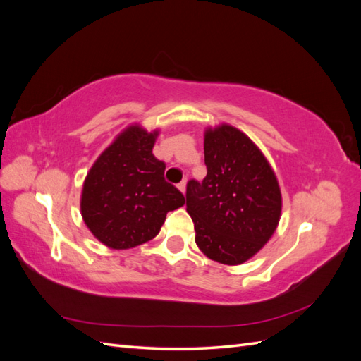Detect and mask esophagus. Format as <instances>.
<instances>
[{
  "label": "esophagus",
  "instance_id": "esophagus-1",
  "mask_svg": "<svg viewBox=\"0 0 361 361\" xmlns=\"http://www.w3.org/2000/svg\"><path fill=\"white\" fill-rule=\"evenodd\" d=\"M178 188L180 190V192H182V194H185V191H187V182L182 180V182L178 185Z\"/></svg>",
  "mask_w": 361,
  "mask_h": 361
}]
</instances>
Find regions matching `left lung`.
Returning <instances> with one entry per match:
<instances>
[{"instance_id": "left-lung-1", "label": "left lung", "mask_w": 361, "mask_h": 361, "mask_svg": "<svg viewBox=\"0 0 361 361\" xmlns=\"http://www.w3.org/2000/svg\"><path fill=\"white\" fill-rule=\"evenodd\" d=\"M203 182L187 185L195 244L224 265H241L274 235L281 192L271 164L248 135L221 123L204 129Z\"/></svg>"}]
</instances>
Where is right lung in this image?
Segmentation results:
<instances>
[{
	"instance_id": "obj_1",
	"label": "right lung",
	"mask_w": 361,
	"mask_h": 361,
	"mask_svg": "<svg viewBox=\"0 0 361 361\" xmlns=\"http://www.w3.org/2000/svg\"><path fill=\"white\" fill-rule=\"evenodd\" d=\"M158 129L133 123L93 162L81 191V215L97 241L128 250L154 239L183 194L164 179L166 164L152 154Z\"/></svg>"
}]
</instances>
